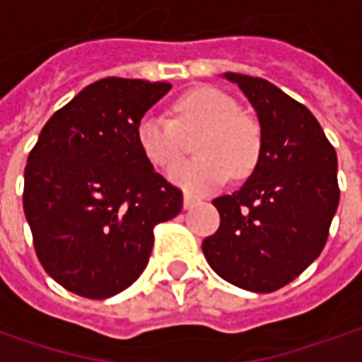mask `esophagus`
<instances>
[{
  "mask_svg": "<svg viewBox=\"0 0 362 362\" xmlns=\"http://www.w3.org/2000/svg\"><path fill=\"white\" fill-rule=\"evenodd\" d=\"M198 202H200V200H198L197 197H192V194H184V211H190V209H194Z\"/></svg>",
  "mask_w": 362,
  "mask_h": 362,
  "instance_id": "34e87169",
  "label": "esophagus"
}]
</instances>
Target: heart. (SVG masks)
<instances>
[{
  "label": "heart",
  "instance_id": "obj_1",
  "mask_svg": "<svg viewBox=\"0 0 362 362\" xmlns=\"http://www.w3.org/2000/svg\"><path fill=\"white\" fill-rule=\"evenodd\" d=\"M174 119L150 111L137 121L135 139L141 153L158 168H168L180 158L184 135L202 132L197 137L198 158L170 168L168 178L186 192H211L235 176L249 174L261 150L259 125L239 113L237 103L223 90L198 87L180 95L172 105Z\"/></svg>",
  "mask_w": 362,
  "mask_h": 362
}]
</instances>
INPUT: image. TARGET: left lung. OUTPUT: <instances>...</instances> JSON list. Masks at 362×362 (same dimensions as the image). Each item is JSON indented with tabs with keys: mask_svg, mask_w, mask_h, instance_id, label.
<instances>
[{
	"mask_svg": "<svg viewBox=\"0 0 362 362\" xmlns=\"http://www.w3.org/2000/svg\"><path fill=\"white\" fill-rule=\"evenodd\" d=\"M259 119V160L239 190L212 200L221 227L202 253L225 281L279 290L322 253L338 209L337 151L320 123L265 78L225 72Z\"/></svg>",
	"mask_w": 362,
	"mask_h": 362,
	"instance_id": "obj_1",
	"label": "left lung"
}]
</instances>
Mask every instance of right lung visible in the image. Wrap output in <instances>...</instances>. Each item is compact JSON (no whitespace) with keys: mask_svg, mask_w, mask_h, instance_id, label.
<instances>
[{"mask_svg":"<svg viewBox=\"0 0 362 362\" xmlns=\"http://www.w3.org/2000/svg\"><path fill=\"white\" fill-rule=\"evenodd\" d=\"M170 83L101 78L42 127L24 172V212L42 267L72 293L111 298L144 274L153 227L182 192L141 153L135 129Z\"/></svg>","mask_w":362,"mask_h":362,"instance_id":"right-lung-1","label":"right lung"}]
</instances>
